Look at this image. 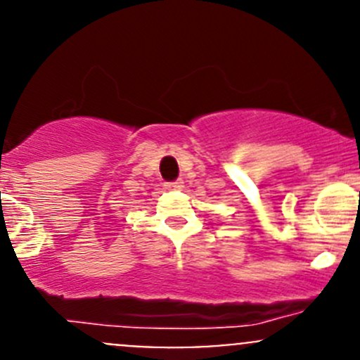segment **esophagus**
<instances>
[{
    "label": "esophagus",
    "mask_w": 360,
    "mask_h": 360,
    "mask_svg": "<svg viewBox=\"0 0 360 360\" xmlns=\"http://www.w3.org/2000/svg\"><path fill=\"white\" fill-rule=\"evenodd\" d=\"M165 188H167V190H170V191L183 190V188H184V183H183V181H174V183H167V184H165Z\"/></svg>",
    "instance_id": "1"
}]
</instances>
